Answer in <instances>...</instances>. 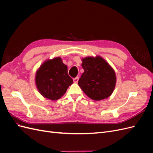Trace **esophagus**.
<instances>
[{
  "label": "esophagus",
  "instance_id": "1",
  "mask_svg": "<svg viewBox=\"0 0 153 153\" xmlns=\"http://www.w3.org/2000/svg\"><path fill=\"white\" fill-rule=\"evenodd\" d=\"M78 79H79V77L76 76V77L73 78V81H74V82H75V83H77L78 81Z\"/></svg>",
  "mask_w": 153,
  "mask_h": 153
}]
</instances>
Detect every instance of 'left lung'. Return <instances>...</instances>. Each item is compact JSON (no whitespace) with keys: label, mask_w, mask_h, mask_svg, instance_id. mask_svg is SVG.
<instances>
[{"label":"left lung","mask_w":153,"mask_h":153,"mask_svg":"<svg viewBox=\"0 0 153 153\" xmlns=\"http://www.w3.org/2000/svg\"><path fill=\"white\" fill-rule=\"evenodd\" d=\"M84 69L78 85L87 96L100 101L109 97L114 91L116 76L114 69L101 57L82 59Z\"/></svg>","instance_id":"8db88e82"}]
</instances>
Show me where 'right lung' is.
<instances>
[{"mask_svg":"<svg viewBox=\"0 0 153 153\" xmlns=\"http://www.w3.org/2000/svg\"><path fill=\"white\" fill-rule=\"evenodd\" d=\"M73 82L67 66L60 57L45 62L36 73L37 88L41 95L51 100L61 98Z\"/></svg>","mask_w":153,"mask_h":153,"instance_id":"obj_1","label":"right lung"}]
</instances>
